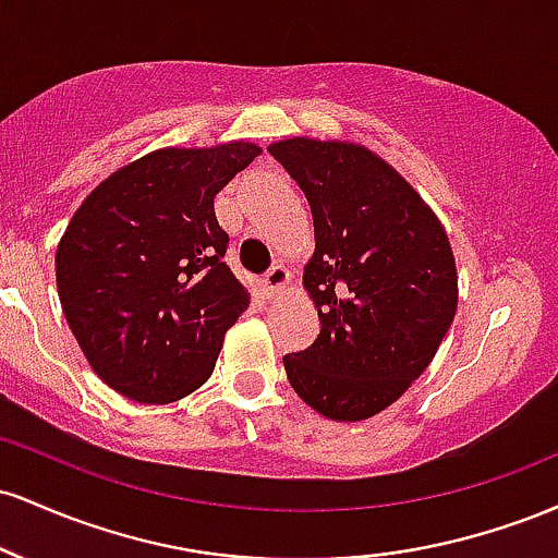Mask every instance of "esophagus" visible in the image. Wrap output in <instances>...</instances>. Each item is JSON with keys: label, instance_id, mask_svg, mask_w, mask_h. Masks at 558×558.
Here are the masks:
<instances>
[{"label": "esophagus", "instance_id": "1", "mask_svg": "<svg viewBox=\"0 0 558 558\" xmlns=\"http://www.w3.org/2000/svg\"><path fill=\"white\" fill-rule=\"evenodd\" d=\"M288 286H291V272H288L283 265H272L265 275L267 293H270V296H278V293H283Z\"/></svg>", "mask_w": 558, "mask_h": 558}]
</instances>
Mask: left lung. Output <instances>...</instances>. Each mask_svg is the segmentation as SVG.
<instances>
[{"label":"left lung","mask_w":558,"mask_h":558,"mask_svg":"<svg viewBox=\"0 0 558 558\" xmlns=\"http://www.w3.org/2000/svg\"><path fill=\"white\" fill-rule=\"evenodd\" d=\"M270 155L304 191L315 220L304 288L319 336L283 356L286 375L323 417H375L425 373L457 315L446 228L367 146L296 136L275 141Z\"/></svg>","instance_id":"8db88e82"}]
</instances>
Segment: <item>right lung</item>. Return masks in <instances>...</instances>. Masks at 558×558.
Here are the masks:
<instances>
[{"label": "right lung", "mask_w": 558, "mask_h": 558, "mask_svg": "<svg viewBox=\"0 0 558 558\" xmlns=\"http://www.w3.org/2000/svg\"><path fill=\"white\" fill-rule=\"evenodd\" d=\"M262 146L157 149L83 198L54 257L62 312L101 380L138 403H170L213 375L248 306L222 262L215 196Z\"/></svg>", "instance_id": "1"}]
</instances>
